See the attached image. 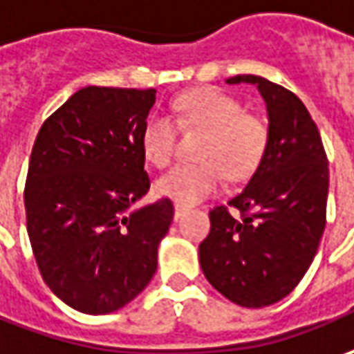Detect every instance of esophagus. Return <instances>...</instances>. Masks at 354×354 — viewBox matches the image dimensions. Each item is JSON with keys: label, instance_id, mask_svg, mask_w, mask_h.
<instances>
[{"label": "esophagus", "instance_id": "34e87169", "mask_svg": "<svg viewBox=\"0 0 354 354\" xmlns=\"http://www.w3.org/2000/svg\"><path fill=\"white\" fill-rule=\"evenodd\" d=\"M188 212V205H182V203H174V219H180L182 215Z\"/></svg>", "mask_w": 354, "mask_h": 354}]
</instances>
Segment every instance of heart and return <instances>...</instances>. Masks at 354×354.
I'll return each mask as SVG.
<instances>
[{"label":"heart","instance_id":"b5f03b06","mask_svg":"<svg viewBox=\"0 0 354 354\" xmlns=\"http://www.w3.org/2000/svg\"><path fill=\"white\" fill-rule=\"evenodd\" d=\"M174 119L156 113L142 129L140 147L145 158L156 168L172 162L178 151V128L203 131L198 149L200 162H184L158 178L156 188L180 203H196L214 194L225 174L231 180L250 176L268 149V127L249 115L237 97L221 90H198L180 95Z\"/></svg>","mask_w":354,"mask_h":354}]
</instances>
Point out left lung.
I'll use <instances>...</instances> for the list:
<instances>
[{"mask_svg": "<svg viewBox=\"0 0 354 354\" xmlns=\"http://www.w3.org/2000/svg\"><path fill=\"white\" fill-rule=\"evenodd\" d=\"M254 84L268 111V149L247 188L209 212L200 245L207 282L243 308L276 304L298 286L325 229L329 168L322 137L296 93L243 74L227 84Z\"/></svg>", "mask_w": 354, "mask_h": 354, "instance_id": "8db88e82", "label": "left lung"}]
</instances>
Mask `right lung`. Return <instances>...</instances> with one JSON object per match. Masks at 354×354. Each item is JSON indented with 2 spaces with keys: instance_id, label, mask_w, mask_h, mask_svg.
Returning <instances> with one entry per match:
<instances>
[{
  "instance_id": "right-lung-1",
  "label": "right lung",
  "mask_w": 354,
  "mask_h": 354,
  "mask_svg": "<svg viewBox=\"0 0 354 354\" xmlns=\"http://www.w3.org/2000/svg\"><path fill=\"white\" fill-rule=\"evenodd\" d=\"M156 90L88 86L48 117L32 145L25 212L46 286L82 313H111L156 272L174 205L135 207L149 188L142 129Z\"/></svg>"
}]
</instances>
